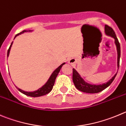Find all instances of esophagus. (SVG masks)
Instances as JSON below:
<instances>
[{"instance_id":"34e87169","label":"esophagus","mask_w":126,"mask_h":126,"mask_svg":"<svg viewBox=\"0 0 126 126\" xmlns=\"http://www.w3.org/2000/svg\"><path fill=\"white\" fill-rule=\"evenodd\" d=\"M75 63H76V60H75L74 58H71V59H70V60H69V63H70V64H73Z\"/></svg>"}]
</instances>
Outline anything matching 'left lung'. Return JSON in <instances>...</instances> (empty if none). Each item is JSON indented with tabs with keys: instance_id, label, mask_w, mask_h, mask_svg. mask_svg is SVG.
<instances>
[{
	"instance_id": "8db88e82",
	"label": "left lung",
	"mask_w": 126,
	"mask_h": 126,
	"mask_svg": "<svg viewBox=\"0 0 126 126\" xmlns=\"http://www.w3.org/2000/svg\"><path fill=\"white\" fill-rule=\"evenodd\" d=\"M105 32L107 35L111 36L113 37L115 40V43H116V47H117V65L118 67L119 66V61H120V56H121V47H120V43L119 42L118 39L116 36V33L113 29L108 25L105 26ZM116 76V74L114 75L113 78L111 80H109L106 84H103L102 85H92V84H88L87 83L84 82V81L82 79L79 75L77 73V71L73 69V81L75 87L77 88L78 90L82 92L86 93H97L101 91L105 90L106 88H108L112 81L115 79V77Z\"/></svg>"
}]
</instances>
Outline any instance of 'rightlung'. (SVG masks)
<instances>
[{
	"label": "right lung",
	"mask_w": 126,
	"mask_h": 126,
	"mask_svg": "<svg viewBox=\"0 0 126 126\" xmlns=\"http://www.w3.org/2000/svg\"><path fill=\"white\" fill-rule=\"evenodd\" d=\"M27 31H26V30H23V31L21 32L20 33H19L17 34V35H15V38L17 36V35H20V34L23 33ZM12 45V43H11L10 47H9V50H8L7 56H9V52H10V48H11ZM65 64V63H63V64H61V65L57 69H56V70L53 71L52 75H51V76H50V78H49L48 81H47V83H46L43 87H42L41 88H40L39 90H37V91H33V92H26V91H23V90H20V89H19V88H17L18 90V91H19L20 92L24 94L27 95V96H31V97H39V96H43V95H45L49 93H50V91H51V90L53 89V87L54 84H55V79H56V76H58V73H59L60 71L61 68H62V67L63 66V64Z\"/></svg>",
	"instance_id": "right-lung-1"
}]
</instances>
